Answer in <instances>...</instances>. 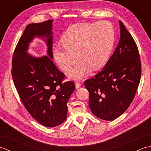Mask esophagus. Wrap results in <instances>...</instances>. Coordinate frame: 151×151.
Returning <instances> with one entry per match:
<instances>
[{
    "mask_svg": "<svg viewBox=\"0 0 151 151\" xmlns=\"http://www.w3.org/2000/svg\"><path fill=\"white\" fill-rule=\"evenodd\" d=\"M81 84L80 82H75V86H76V88H79L80 87H81Z\"/></svg>",
    "mask_w": 151,
    "mask_h": 151,
    "instance_id": "1",
    "label": "esophagus"
}]
</instances>
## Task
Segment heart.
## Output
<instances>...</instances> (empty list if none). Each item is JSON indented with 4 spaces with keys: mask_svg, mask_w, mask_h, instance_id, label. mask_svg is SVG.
<instances>
[{
    "mask_svg": "<svg viewBox=\"0 0 151 151\" xmlns=\"http://www.w3.org/2000/svg\"><path fill=\"white\" fill-rule=\"evenodd\" d=\"M115 30L110 22L78 23L70 27L62 37L61 45L53 47L54 58L64 71L73 79L87 76L91 69L97 70L106 63L113 49Z\"/></svg>",
    "mask_w": 151,
    "mask_h": 151,
    "instance_id": "b5f03b06",
    "label": "heart"
}]
</instances>
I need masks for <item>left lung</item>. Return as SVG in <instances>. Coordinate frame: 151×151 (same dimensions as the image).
<instances>
[{
    "instance_id": "8db88e82",
    "label": "left lung",
    "mask_w": 151,
    "mask_h": 151,
    "mask_svg": "<svg viewBox=\"0 0 151 151\" xmlns=\"http://www.w3.org/2000/svg\"><path fill=\"white\" fill-rule=\"evenodd\" d=\"M120 40L104 67L84 82L89 106L96 117L112 121L132 103L142 75V63L135 41L119 21Z\"/></svg>"
}]
</instances>
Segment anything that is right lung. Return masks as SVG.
Wrapping results in <instances>:
<instances>
[{
	"instance_id": "obj_1",
	"label": "right lung",
	"mask_w": 151,
	"mask_h": 151,
	"mask_svg": "<svg viewBox=\"0 0 151 151\" xmlns=\"http://www.w3.org/2000/svg\"><path fill=\"white\" fill-rule=\"evenodd\" d=\"M53 20L28 24L12 58V75L21 100L38 123L55 127L65 121L67 102L75 91V83L63 82L65 75L52 61ZM36 35L47 37L49 57L36 58L26 51Z\"/></svg>"
}]
</instances>
